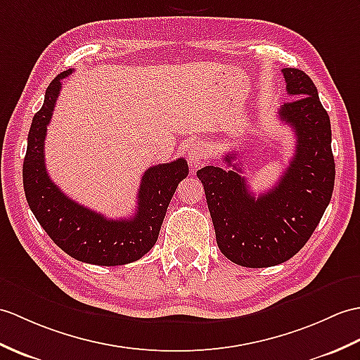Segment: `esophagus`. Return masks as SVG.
Here are the masks:
<instances>
[{
	"label": "esophagus",
	"instance_id": "34e87169",
	"mask_svg": "<svg viewBox=\"0 0 360 360\" xmlns=\"http://www.w3.org/2000/svg\"><path fill=\"white\" fill-rule=\"evenodd\" d=\"M207 158V152L202 144H193L191 146V148L188 150V162L191 167H198L202 164L205 161Z\"/></svg>",
	"mask_w": 360,
	"mask_h": 360
}]
</instances>
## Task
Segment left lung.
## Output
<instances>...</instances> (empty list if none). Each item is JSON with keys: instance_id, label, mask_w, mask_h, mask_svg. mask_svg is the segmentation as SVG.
<instances>
[{"instance_id": "8db88e82", "label": "left lung", "mask_w": 360, "mask_h": 360, "mask_svg": "<svg viewBox=\"0 0 360 360\" xmlns=\"http://www.w3.org/2000/svg\"><path fill=\"white\" fill-rule=\"evenodd\" d=\"M282 73L293 99L278 115L293 129L296 150L276 187L255 198L242 169L233 164L236 153L224 156L229 170L207 165L196 173L219 250L231 262L248 269L293 257L313 235L334 188L330 116L308 75L299 69H282Z\"/></svg>"}]
</instances>
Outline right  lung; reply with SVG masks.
<instances>
[{
  "mask_svg": "<svg viewBox=\"0 0 360 360\" xmlns=\"http://www.w3.org/2000/svg\"><path fill=\"white\" fill-rule=\"evenodd\" d=\"M70 73L72 69L65 70L50 82L44 104L32 120L22 164L24 193L50 239L77 261L104 266L135 262L156 244L167 207L178 184L187 178L188 164L178 158L147 169L138 190L136 212L129 219H107L65 196L49 178L44 139L61 91V79Z\"/></svg>",
  "mask_w": 360,
  "mask_h": 360,
  "instance_id": "obj_1",
  "label": "right lung"
}]
</instances>
